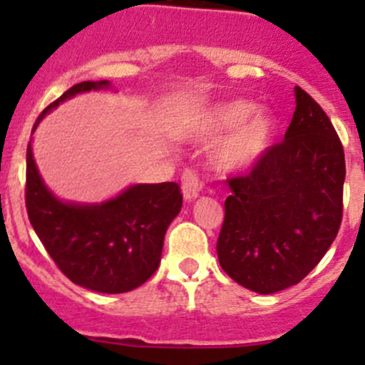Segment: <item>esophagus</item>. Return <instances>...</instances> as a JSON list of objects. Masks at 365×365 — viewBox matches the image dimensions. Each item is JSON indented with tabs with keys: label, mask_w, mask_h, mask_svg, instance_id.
<instances>
[{
	"label": "esophagus",
	"mask_w": 365,
	"mask_h": 365,
	"mask_svg": "<svg viewBox=\"0 0 365 365\" xmlns=\"http://www.w3.org/2000/svg\"><path fill=\"white\" fill-rule=\"evenodd\" d=\"M201 189H203V183H201V180L197 178L196 173L185 171V175H183V178H182L183 200H185L187 203H190V201L197 200V196H200V190Z\"/></svg>",
	"instance_id": "1"
}]
</instances>
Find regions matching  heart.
Listing matches in <instances>:
<instances>
[{"label":"heart","instance_id":"obj_1","mask_svg":"<svg viewBox=\"0 0 365 365\" xmlns=\"http://www.w3.org/2000/svg\"><path fill=\"white\" fill-rule=\"evenodd\" d=\"M277 118L268 109H256L251 101H227L215 104L201 118L196 128L197 143H215L212 162L220 173L251 171L268 153L275 134Z\"/></svg>","mask_w":365,"mask_h":365}]
</instances>
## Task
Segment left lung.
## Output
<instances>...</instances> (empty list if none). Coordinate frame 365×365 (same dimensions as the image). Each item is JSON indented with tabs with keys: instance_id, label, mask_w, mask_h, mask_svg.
Segmentation results:
<instances>
[{
	"instance_id": "left-lung-1",
	"label": "left lung",
	"mask_w": 365,
	"mask_h": 365,
	"mask_svg": "<svg viewBox=\"0 0 365 365\" xmlns=\"http://www.w3.org/2000/svg\"><path fill=\"white\" fill-rule=\"evenodd\" d=\"M295 102L284 141L247 176L230 180L217 242L222 270L259 295L298 284L341 226L344 150L311 95L295 86Z\"/></svg>"
}]
</instances>
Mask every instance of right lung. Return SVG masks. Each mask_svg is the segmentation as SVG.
I'll return each mask as SVG.
<instances>
[{"mask_svg": "<svg viewBox=\"0 0 365 365\" xmlns=\"http://www.w3.org/2000/svg\"><path fill=\"white\" fill-rule=\"evenodd\" d=\"M101 90L114 88L108 79L76 84L35 121L26 152V208L36 237L73 284L114 295L152 277L183 197L175 182L134 183L101 203H77L61 200L46 185L31 148L36 127L68 98Z\"/></svg>", "mask_w": 365, "mask_h": 365, "instance_id": "add662e5", "label": "right lung"}]
</instances>
